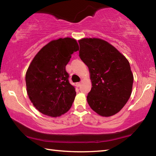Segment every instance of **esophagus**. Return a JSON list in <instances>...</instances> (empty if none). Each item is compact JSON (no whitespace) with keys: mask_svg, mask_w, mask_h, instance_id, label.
I'll list each match as a JSON object with an SVG mask.
<instances>
[{"mask_svg":"<svg viewBox=\"0 0 156 156\" xmlns=\"http://www.w3.org/2000/svg\"><path fill=\"white\" fill-rule=\"evenodd\" d=\"M80 84H81V83H76V85H77L78 87H80Z\"/></svg>","mask_w":156,"mask_h":156,"instance_id":"34e87169","label":"esophagus"}]
</instances>
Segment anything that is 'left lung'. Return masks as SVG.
Masks as SVG:
<instances>
[{
  "mask_svg": "<svg viewBox=\"0 0 156 156\" xmlns=\"http://www.w3.org/2000/svg\"><path fill=\"white\" fill-rule=\"evenodd\" d=\"M79 56L89 68L92 87L87 97L98 114L109 117L120 112L131 96L133 76L128 60L108 42L83 38Z\"/></svg>",
  "mask_w": 156,
  "mask_h": 156,
  "instance_id": "left-lung-1",
  "label": "left lung"
}]
</instances>
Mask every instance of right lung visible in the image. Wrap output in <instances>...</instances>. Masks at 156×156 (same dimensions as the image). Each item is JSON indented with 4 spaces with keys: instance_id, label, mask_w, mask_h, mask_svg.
Returning <instances> with one entry per match:
<instances>
[{
    "instance_id": "add662e5",
    "label": "right lung",
    "mask_w": 156,
    "mask_h": 156,
    "mask_svg": "<svg viewBox=\"0 0 156 156\" xmlns=\"http://www.w3.org/2000/svg\"><path fill=\"white\" fill-rule=\"evenodd\" d=\"M79 50L74 38L49 42L34 58L25 76L28 96L41 113L57 117L68 112L75 99L74 87L69 82L66 65Z\"/></svg>"
}]
</instances>
